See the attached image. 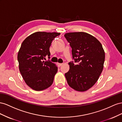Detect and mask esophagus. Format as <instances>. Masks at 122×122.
<instances>
[{
    "label": "esophagus",
    "instance_id": "1",
    "mask_svg": "<svg viewBox=\"0 0 122 122\" xmlns=\"http://www.w3.org/2000/svg\"><path fill=\"white\" fill-rule=\"evenodd\" d=\"M58 65L59 66H62V65H63V63H58Z\"/></svg>",
    "mask_w": 122,
    "mask_h": 122
}]
</instances>
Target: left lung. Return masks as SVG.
I'll return each mask as SVG.
<instances>
[{
	"mask_svg": "<svg viewBox=\"0 0 122 122\" xmlns=\"http://www.w3.org/2000/svg\"><path fill=\"white\" fill-rule=\"evenodd\" d=\"M72 48L73 62L68 63L69 71L65 76L68 84L78 92H85L92 87L102 72L105 52L100 42L85 32L64 35Z\"/></svg>",
	"mask_w": 122,
	"mask_h": 122,
	"instance_id": "left-lung-1",
	"label": "left lung"
}]
</instances>
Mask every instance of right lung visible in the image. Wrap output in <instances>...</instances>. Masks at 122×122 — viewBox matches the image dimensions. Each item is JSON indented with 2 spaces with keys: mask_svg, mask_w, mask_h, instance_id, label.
<instances>
[{
  "mask_svg": "<svg viewBox=\"0 0 122 122\" xmlns=\"http://www.w3.org/2000/svg\"><path fill=\"white\" fill-rule=\"evenodd\" d=\"M60 33L37 32L30 35L22 42L18 53L19 71L26 84L36 91L50 87L58 71L55 64L42 61L50 56V47Z\"/></svg>",
  "mask_w": 122,
  "mask_h": 122,
  "instance_id": "obj_1",
  "label": "right lung"
}]
</instances>
